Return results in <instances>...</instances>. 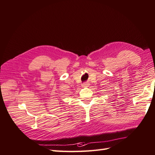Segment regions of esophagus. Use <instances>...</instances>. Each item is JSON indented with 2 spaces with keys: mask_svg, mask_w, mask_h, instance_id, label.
Masks as SVG:
<instances>
[{
  "mask_svg": "<svg viewBox=\"0 0 155 155\" xmlns=\"http://www.w3.org/2000/svg\"><path fill=\"white\" fill-rule=\"evenodd\" d=\"M89 85V83L88 82H84L83 84H82V87H86V86H88Z\"/></svg>",
  "mask_w": 155,
  "mask_h": 155,
  "instance_id": "34e87169",
  "label": "esophagus"
}]
</instances>
